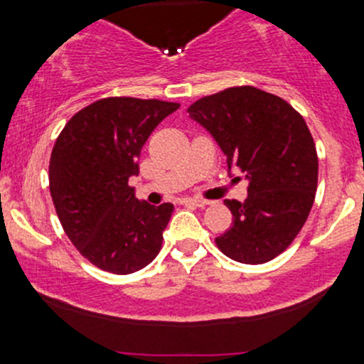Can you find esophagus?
Listing matches in <instances>:
<instances>
[{
  "label": "esophagus",
  "instance_id": "1",
  "mask_svg": "<svg viewBox=\"0 0 364 364\" xmlns=\"http://www.w3.org/2000/svg\"><path fill=\"white\" fill-rule=\"evenodd\" d=\"M183 204L185 205H196V208H204L205 204V200H200V199H185L183 200Z\"/></svg>",
  "mask_w": 364,
  "mask_h": 364
}]
</instances>
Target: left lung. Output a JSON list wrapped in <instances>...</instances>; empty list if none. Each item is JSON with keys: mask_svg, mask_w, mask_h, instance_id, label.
Listing matches in <instances>:
<instances>
[{"mask_svg": "<svg viewBox=\"0 0 364 364\" xmlns=\"http://www.w3.org/2000/svg\"><path fill=\"white\" fill-rule=\"evenodd\" d=\"M188 114L218 142L229 171L248 179L245 203L225 200L234 218L216 247L237 262H269L303 229L317 192V149L303 116L253 86L200 98Z\"/></svg>", "mask_w": 364, "mask_h": 364, "instance_id": "8db88e82", "label": "left lung"}]
</instances>
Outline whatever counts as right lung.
Instances as JSON below:
<instances>
[{
    "label": "right lung",
    "mask_w": 364,
    "mask_h": 364,
    "mask_svg": "<svg viewBox=\"0 0 364 364\" xmlns=\"http://www.w3.org/2000/svg\"><path fill=\"white\" fill-rule=\"evenodd\" d=\"M179 104L111 97L73 114L56 139L49 188L63 230L91 264L114 274L148 266L161 248L174 205L135 197L141 149Z\"/></svg>",
    "instance_id": "add662e5"
}]
</instances>
